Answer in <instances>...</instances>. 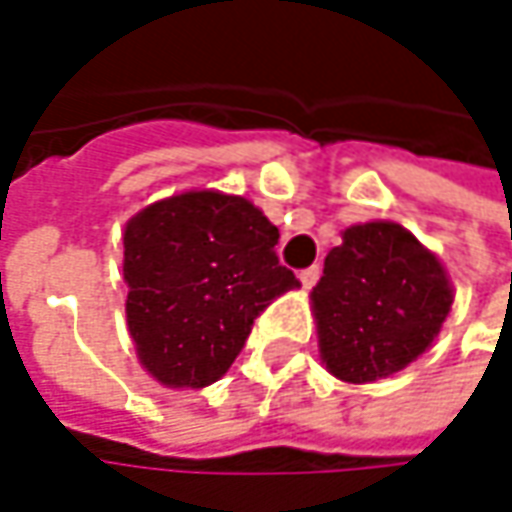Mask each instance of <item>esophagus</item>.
I'll return each mask as SVG.
<instances>
[{
    "label": "esophagus",
    "instance_id": "esophagus-1",
    "mask_svg": "<svg viewBox=\"0 0 512 512\" xmlns=\"http://www.w3.org/2000/svg\"><path fill=\"white\" fill-rule=\"evenodd\" d=\"M299 281H302V287H305V290H311V287L320 281V266H308V269H302V272H299Z\"/></svg>",
    "mask_w": 512,
    "mask_h": 512
}]
</instances>
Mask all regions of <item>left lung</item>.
<instances>
[{
    "label": "left lung",
    "instance_id": "obj_1",
    "mask_svg": "<svg viewBox=\"0 0 512 512\" xmlns=\"http://www.w3.org/2000/svg\"><path fill=\"white\" fill-rule=\"evenodd\" d=\"M311 290L326 370L364 385L430 350L454 305L448 269L397 222H361L341 234Z\"/></svg>",
    "mask_w": 512,
    "mask_h": 512
}]
</instances>
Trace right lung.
<instances>
[{
  "instance_id": "right-lung-1",
  "label": "right lung",
  "mask_w": 512,
  "mask_h": 512,
  "mask_svg": "<svg viewBox=\"0 0 512 512\" xmlns=\"http://www.w3.org/2000/svg\"><path fill=\"white\" fill-rule=\"evenodd\" d=\"M275 243L278 228L263 210L219 189L162 198L127 222V329L159 385L204 388L222 379L257 314L299 287Z\"/></svg>"
}]
</instances>
